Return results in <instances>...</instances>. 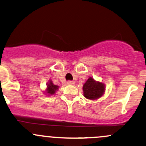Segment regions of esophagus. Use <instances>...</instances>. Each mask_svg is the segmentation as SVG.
<instances>
[{
	"label": "esophagus",
	"instance_id": "obj_1",
	"mask_svg": "<svg viewBox=\"0 0 146 146\" xmlns=\"http://www.w3.org/2000/svg\"><path fill=\"white\" fill-rule=\"evenodd\" d=\"M67 84H70V85H73V84H75V82L73 81H71V80H68L67 81Z\"/></svg>",
	"mask_w": 146,
	"mask_h": 146
}]
</instances>
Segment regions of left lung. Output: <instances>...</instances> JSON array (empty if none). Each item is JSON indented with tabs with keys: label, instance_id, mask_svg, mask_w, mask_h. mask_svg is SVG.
Here are the masks:
<instances>
[{
	"label": "left lung",
	"instance_id": "obj_1",
	"mask_svg": "<svg viewBox=\"0 0 146 146\" xmlns=\"http://www.w3.org/2000/svg\"><path fill=\"white\" fill-rule=\"evenodd\" d=\"M84 96L89 100H96L103 95L105 84L96 82L92 78H89L83 85Z\"/></svg>",
	"mask_w": 146,
	"mask_h": 146
}]
</instances>
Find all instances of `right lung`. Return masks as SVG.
<instances>
[{
  "label": "right lung",
  "mask_w": 146,
  "mask_h": 146,
  "mask_svg": "<svg viewBox=\"0 0 146 146\" xmlns=\"http://www.w3.org/2000/svg\"><path fill=\"white\" fill-rule=\"evenodd\" d=\"M59 86L57 85L53 84L52 81H50V82L48 84L47 86V89H46V93H47L48 95H52L55 93V91H57V89H58Z\"/></svg>",
  "instance_id": "add662e5"
}]
</instances>
